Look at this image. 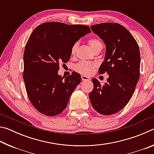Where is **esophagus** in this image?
Returning <instances> with one entry per match:
<instances>
[{"mask_svg":"<svg viewBox=\"0 0 154 154\" xmlns=\"http://www.w3.org/2000/svg\"><path fill=\"white\" fill-rule=\"evenodd\" d=\"M82 81H88L90 79V77L85 76V75H82Z\"/></svg>","mask_w":154,"mask_h":154,"instance_id":"1","label":"esophagus"}]
</instances>
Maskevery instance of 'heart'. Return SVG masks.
<instances>
[{
    "mask_svg": "<svg viewBox=\"0 0 154 154\" xmlns=\"http://www.w3.org/2000/svg\"><path fill=\"white\" fill-rule=\"evenodd\" d=\"M88 45L90 47V48L92 49L93 51H95L98 49L103 48V43L100 39L98 38H92L88 41ZM78 46L79 44L78 43H75L72 45L71 48V54L74 56L76 55ZM96 65L94 62H81L77 64L75 66V70L80 74L88 75L92 73V72L95 69Z\"/></svg>",
    "mask_w": 154,
    "mask_h": 154,
    "instance_id": "1",
    "label": "heart"
}]
</instances>
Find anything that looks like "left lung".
I'll return each instance as SVG.
<instances>
[{
  "instance_id": "obj_1",
  "label": "left lung",
  "mask_w": 154,
  "mask_h": 154,
  "mask_svg": "<svg viewBox=\"0 0 154 154\" xmlns=\"http://www.w3.org/2000/svg\"><path fill=\"white\" fill-rule=\"evenodd\" d=\"M106 45V54L98 72L109 78L101 85L92 79L93 90L89 98L93 108L104 116L118 113L132 98L140 77V51L135 38L118 23H101L90 26Z\"/></svg>"
}]
</instances>
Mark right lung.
Listing matches in <instances>:
<instances>
[{
    "label": "right lung",
    "mask_w": 154,
    "mask_h": 154,
    "mask_svg": "<svg viewBox=\"0 0 154 154\" xmlns=\"http://www.w3.org/2000/svg\"><path fill=\"white\" fill-rule=\"evenodd\" d=\"M90 32L88 26L58 22L43 23L33 30L25 47L23 78L28 97L38 112L54 116L66 109L82 77L72 72L64 79L58 74L60 64L69 62L72 45Z\"/></svg>",
    "instance_id": "add662e5"
}]
</instances>
